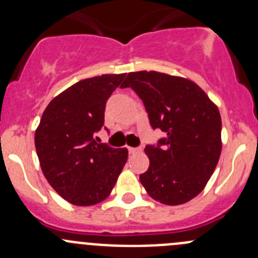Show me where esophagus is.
Instances as JSON below:
<instances>
[{
    "instance_id": "obj_1",
    "label": "esophagus",
    "mask_w": 258,
    "mask_h": 258,
    "mask_svg": "<svg viewBox=\"0 0 258 258\" xmlns=\"http://www.w3.org/2000/svg\"><path fill=\"white\" fill-rule=\"evenodd\" d=\"M128 151H130V153H132V155H134V153L141 152L142 148H141V147H137V148H135V147H128Z\"/></svg>"
}]
</instances>
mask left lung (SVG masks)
Returning <instances> with one entry per match:
<instances>
[{
  "label": "left lung",
  "instance_id": "left-lung-1",
  "mask_svg": "<svg viewBox=\"0 0 258 258\" xmlns=\"http://www.w3.org/2000/svg\"><path fill=\"white\" fill-rule=\"evenodd\" d=\"M140 96L150 123L167 136L146 146L150 166L140 175L146 192L168 206L201 194L222 151L218 107L194 81L157 71L130 72L121 88Z\"/></svg>",
  "mask_w": 258,
  "mask_h": 258
}]
</instances>
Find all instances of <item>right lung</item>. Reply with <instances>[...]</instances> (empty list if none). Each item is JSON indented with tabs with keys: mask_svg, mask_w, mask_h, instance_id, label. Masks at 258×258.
Listing matches in <instances>:
<instances>
[{
	"mask_svg": "<svg viewBox=\"0 0 258 258\" xmlns=\"http://www.w3.org/2000/svg\"><path fill=\"white\" fill-rule=\"evenodd\" d=\"M126 74L81 80L57 95L35 132L41 170L52 188L76 206H92L110 196L124 163L127 148L97 144L105 122L106 101Z\"/></svg>",
	"mask_w": 258,
	"mask_h": 258,
	"instance_id": "right-lung-1",
	"label": "right lung"
}]
</instances>
